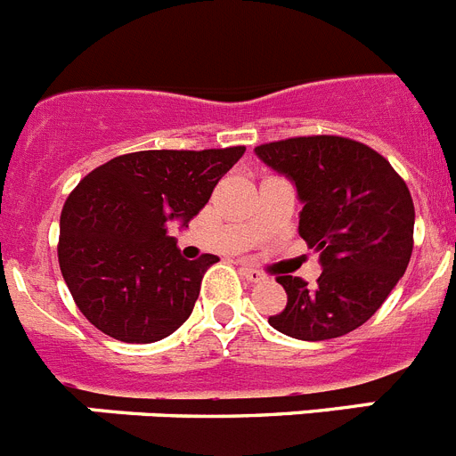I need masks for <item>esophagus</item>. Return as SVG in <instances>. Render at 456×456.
<instances>
[{
	"mask_svg": "<svg viewBox=\"0 0 456 456\" xmlns=\"http://www.w3.org/2000/svg\"><path fill=\"white\" fill-rule=\"evenodd\" d=\"M240 272H241V276L247 278L248 283H260V281H265V273L257 272V269H253V267H241Z\"/></svg>",
	"mask_w": 456,
	"mask_h": 456,
	"instance_id": "obj_1",
	"label": "esophagus"
}]
</instances>
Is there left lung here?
<instances>
[{"label":"left lung","instance_id":"obj_1","mask_svg":"<svg viewBox=\"0 0 456 456\" xmlns=\"http://www.w3.org/2000/svg\"><path fill=\"white\" fill-rule=\"evenodd\" d=\"M256 155L297 184L299 235L322 263L315 285L276 278L288 304L269 324L313 342L354 331L409 267L416 221L409 187L386 157L347 136H292L257 146Z\"/></svg>","mask_w":456,"mask_h":456}]
</instances>
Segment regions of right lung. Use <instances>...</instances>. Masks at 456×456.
I'll return each mask as SVG.
<instances>
[{
  "label": "right lung",
  "instance_id": "1",
  "mask_svg": "<svg viewBox=\"0 0 456 456\" xmlns=\"http://www.w3.org/2000/svg\"><path fill=\"white\" fill-rule=\"evenodd\" d=\"M247 148L139 151L93 168L61 212L59 267L95 329L146 345L178 331L219 260L180 256L168 221L199 215Z\"/></svg>",
  "mask_w": 456,
  "mask_h": 456
}]
</instances>
